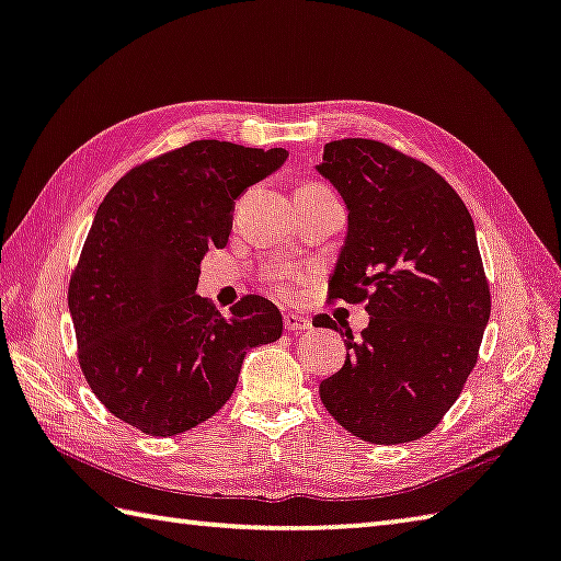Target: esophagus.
I'll list each match as a JSON object with an SVG mask.
<instances>
[{"mask_svg": "<svg viewBox=\"0 0 561 561\" xmlns=\"http://www.w3.org/2000/svg\"><path fill=\"white\" fill-rule=\"evenodd\" d=\"M309 329H311V323H309V319H304V316H299V313L284 316V331L301 333V331H309Z\"/></svg>", "mask_w": 561, "mask_h": 561, "instance_id": "obj_1", "label": "esophagus"}]
</instances>
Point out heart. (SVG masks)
Segmentation results:
<instances>
[{"instance_id":"obj_1","label":"heart","mask_w":561,"mask_h":561,"mask_svg":"<svg viewBox=\"0 0 561 561\" xmlns=\"http://www.w3.org/2000/svg\"><path fill=\"white\" fill-rule=\"evenodd\" d=\"M313 188H323L319 183H304L299 191H313ZM297 279V274L289 272V270H272L270 272V284L272 289H277L279 294H289V284Z\"/></svg>"}]
</instances>
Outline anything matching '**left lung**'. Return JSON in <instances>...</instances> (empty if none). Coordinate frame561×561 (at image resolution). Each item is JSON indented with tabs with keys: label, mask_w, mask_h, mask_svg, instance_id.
<instances>
[{
	"label": "left lung",
	"mask_w": 561,
	"mask_h": 561,
	"mask_svg": "<svg viewBox=\"0 0 561 561\" xmlns=\"http://www.w3.org/2000/svg\"><path fill=\"white\" fill-rule=\"evenodd\" d=\"M319 171L348 206L329 301L370 313L360 339L331 316L313 321L345 339L321 402L363 442H414L458 400L491 319L471 213L432 167L378 139L331 141Z\"/></svg>",
	"instance_id": "1"
}]
</instances>
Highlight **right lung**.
<instances>
[{"label": "right lung", "instance_id": "1", "mask_svg": "<svg viewBox=\"0 0 561 561\" xmlns=\"http://www.w3.org/2000/svg\"><path fill=\"white\" fill-rule=\"evenodd\" d=\"M287 149L198 139L129 169L95 213L70 274L78 363L107 410L151 436L210 420L242 358L282 335V313L248 294L220 316L196 294L208 248H226L236 201Z\"/></svg>", "mask_w": 561, "mask_h": 561}]
</instances>
